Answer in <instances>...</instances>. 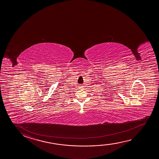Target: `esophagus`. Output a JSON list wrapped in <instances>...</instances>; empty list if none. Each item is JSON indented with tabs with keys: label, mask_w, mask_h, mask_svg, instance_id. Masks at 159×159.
<instances>
[{
	"label": "esophagus",
	"mask_w": 159,
	"mask_h": 159,
	"mask_svg": "<svg viewBox=\"0 0 159 159\" xmlns=\"http://www.w3.org/2000/svg\"><path fill=\"white\" fill-rule=\"evenodd\" d=\"M83 86H82V85H80V86H79V88L81 89H83Z\"/></svg>",
	"instance_id": "obj_1"
}]
</instances>
